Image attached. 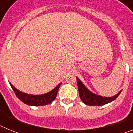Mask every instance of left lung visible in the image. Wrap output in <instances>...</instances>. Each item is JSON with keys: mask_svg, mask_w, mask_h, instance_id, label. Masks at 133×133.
Returning a JSON list of instances; mask_svg holds the SVG:
<instances>
[{"mask_svg": "<svg viewBox=\"0 0 133 133\" xmlns=\"http://www.w3.org/2000/svg\"><path fill=\"white\" fill-rule=\"evenodd\" d=\"M77 80L80 98L84 104L87 105H89V106H101V105H104V104L110 103L116 99L122 91L121 90L120 92H118V94L113 97H102V96H99V95H97L93 92H90L78 77H77Z\"/></svg>", "mask_w": 133, "mask_h": 133, "instance_id": "left-lung-1", "label": "left lung"}]
</instances>
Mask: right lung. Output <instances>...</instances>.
Segmentation results:
<instances>
[{
	"mask_svg": "<svg viewBox=\"0 0 133 133\" xmlns=\"http://www.w3.org/2000/svg\"><path fill=\"white\" fill-rule=\"evenodd\" d=\"M10 84L16 97L24 104L30 105V106H44V105H46V104L51 103L56 98L61 83L50 92L43 94V95H38L24 93V92H21L17 89H16L10 83Z\"/></svg>",
	"mask_w": 133,
	"mask_h": 133,
	"instance_id": "right-lung-1",
	"label": "right lung"
}]
</instances>
